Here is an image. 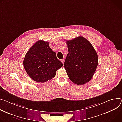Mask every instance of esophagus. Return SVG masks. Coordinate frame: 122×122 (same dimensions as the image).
Returning <instances> with one entry per match:
<instances>
[{
    "label": "esophagus",
    "mask_w": 122,
    "mask_h": 122,
    "mask_svg": "<svg viewBox=\"0 0 122 122\" xmlns=\"http://www.w3.org/2000/svg\"><path fill=\"white\" fill-rule=\"evenodd\" d=\"M61 62L63 63V64L64 63V62H65V60H64V59H61Z\"/></svg>",
    "instance_id": "1"
}]
</instances>
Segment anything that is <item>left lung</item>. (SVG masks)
Wrapping results in <instances>:
<instances>
[{
    "label": "left lung",
    "instance_id": "obj_1",
    "mask_svg": "<svg viewBox=\"0 0 122 122\" xmlns=\"http://www.w3.org/2000/svg\"><path fill=\"white\" fill-rule=\"evenodd\" d=\"M69 53L64 67L70 79L81 85L90 81L98 63V55L92 44L80 36L66 41Z\"/></svg>",
    "mask_w": 122,
    "mask_h": 122
}]
</instances>
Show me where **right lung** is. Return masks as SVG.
<instances>
[{
    "label": "right lung",
    "instance_id": "right-lung-1",
    "mask_svg": "<svg viewBox=\"0 0 122 122\" xmlns=\"http://www.w3.org/2000/svg\"><path fill=\"white\" fill-rule=\"evenodd\" d=\"M23 66L32 80L44 83L52 79L63 64L50 47L49 42L39 40L26 54Z\"/></svg>",
    "mask_w": 122,
    "mask_h": 122
}]
</instances>
